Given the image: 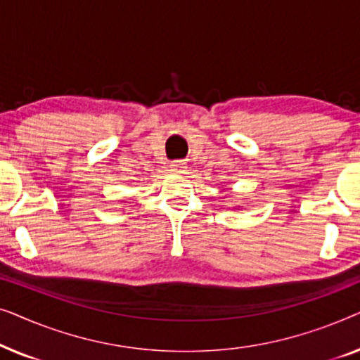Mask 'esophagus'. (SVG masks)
I'll return each mask as SVG.
<instances>
[{
	"instance_id": "1",
	"label": "esophagus",
	"mask_w": 360,
	"mask_h": 360,
	"mask_svg": "<svg viewBox=\"0 0 360 360\" xmlns=\"http://www.w3.org/2000/svg\"><path fill=\"white\" fill-rule=\"evenodd\" d=\"M184 169H185L184 162H174V164L170 165V170H172V172H181Z\"/></svg>"
}]
</instances>
